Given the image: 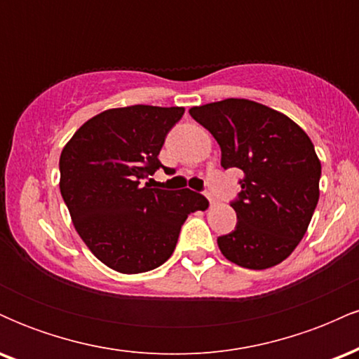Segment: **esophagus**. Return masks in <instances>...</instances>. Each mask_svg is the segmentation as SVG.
Instances as JSON below:
<instances>
[{
    "instance_id": "34e87169",
    "label": "esophagus",
    "mask_w": 359,
    "mask_h": 359,
    "mask_svg": "<svg viewBox=\"0 0 359 359\" xmlns=\"http://www.w3.org/2000/svg\"><path fill=\"white\" fill-rule=\"evenodd\" d=\"M205 197H208V199H209V203H211V205H214V204L217 203V201H216V197H214L212 194H205Z\"/></svg>"
}]
</instances>
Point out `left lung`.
Instances as JSON below:
<instances>
[{"instance_id": "8db88e82", "label": "left lung", "mask_w": 359, "mask_h": 359, "mask_svg": "<svg viewBox=\"0 0 359 359\" xmlns=\"http://www.w3.org/2000/svg\"><path fill=\"white\" fill-rule=\"evenodd\" d=\"M191 116L216 138L221 165L240 168L234 231L217 238L243 269L278 265L297 248L319 201L320 160L306 131L265 104L229 100L194 106Z\"/></svg>"}]
</instances>
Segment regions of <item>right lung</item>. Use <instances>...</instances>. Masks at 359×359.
Wrapping results in <instances>:
<instances>
[{
  "instance_id": "right-lung-1",
  "label": "right lung",
  "mask_w": 359,
  "mask_h": 359,
  "mask_svg": "<svg viewBox=\"0 0 359 359\" xmlns=\"http://www.w3.org/2000/svg\"><path fill=\"white\" fill-rule=\"evenodd\" d=\"M184 108L135 104L106 109L82 125L60 154V194L93 255L119 273H143L174 253L201 194L140 185L160 167L158 154Z\"/></svg>"
}]
</instances>
